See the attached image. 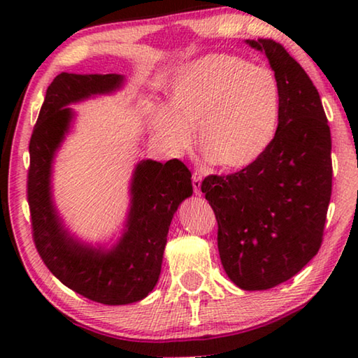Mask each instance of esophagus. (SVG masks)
<instances>
[{
	"mask_svg": "<svg viewBox=\"0 0 358 358\" xmlns=\"http://www.w3.org/2000/svg\"><path fill=\"white\" fill-rule=\"evenodd\" d=\"M192 186H194V192L197 194V196H201L202 194V173L201 172H194L192 173Z\"/></svg>",
	"mask_w": 358,
	"mask_h": 358,
	"instance_id": "esophagus-1",
	"label": "esophagus"
}]
</instances>
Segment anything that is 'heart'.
I'll use <instances>...</instances> for the list:
<instances>
[{
	"instance_id": "b5f03b06",
	"label": "heart",
	"mask_w": 358,
	"mask_h": 358,
	"mask_svg": "<svg viewBox=\"0 0 358 358\" xmlns=\"http://www.w3.org/2000/svg\"><path fill=\"white\" fill-rule=\"evenodd\" d=\"M171 104L156 107L153 128L169 150L192 147L222 171H243L262 157L280 128L281 93L273 71L211 53L185 64L169 83Z\"/></svg>"
}]
</instances>
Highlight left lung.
<instances>
[{
	"instance_id": "8db88e82",
	"label": "left lung",
	"mask_w": 358,
	"mask_h": 358,
	"mask_svg": "<svg viewBox=\"0 0 358 358\" xmlns=\"http://www.w3.org/2000/svg\"><path fill=\"white\" fill-rule=\"evenodd\" d=\"M265 53L280 83V128L256 164L202 181L217 221L224 270L243 290L287 281L316 256L331 196V137L305 69L271 39H246Z\"/></svg>"
}]
</instances>
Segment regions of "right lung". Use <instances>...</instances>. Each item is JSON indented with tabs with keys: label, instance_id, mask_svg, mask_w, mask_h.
<instances>
[{
	"label": "right lung",
	"instance_id": "add662e5",
	"mask_svg": "<svg viewBox=\"0 0 358 358\" xmlns=\"http://www.w3.org/2000/svg\"><path fill=\"white\" fill-rule=\"evenodd\" d=\"M120 74H62L47 88L29 141L28 203L36 250L64 286L102 305H128L147 296L161 275L172 217L192 196L183 162L143 159L131 180L123 234L112 248L83 243L71 235L52 197V167L76 113L69 107L123 87Z\"/></svg>",
	"mask_w": 358,
	"mask_h": 358
}]
</instances>
